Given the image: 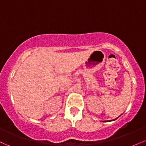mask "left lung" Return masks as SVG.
Returning <instances> with one entry per match:
<instances>
[{"mask_svg": "<svg viewBox=\"0 0 146 146\" xmlns=\"http://www.w3.org/2000/svg\"><path fill=\"white\" fill-rule=\"evenodd\" d=\"M120 116H121V115H120ZM117 118H118V117H117ZM117 118L115 119H113V120H108V121H115V119H117Z\"/></svg>", "mask_w": 146, "mask_h": 146, "instance_id": "1", "label": "left lung"}]
</instances>
